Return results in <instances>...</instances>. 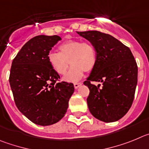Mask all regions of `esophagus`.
Returning a JSON list of instances; mask_svg holds the SVG:
<instances>
[{
	"label": "esophagus",
	"mask_w": 149,
	"mask_h": 149,
	"mask_svg": "<svg viewBox=\"0 0 149 149\" xmlns=\"http://www.w3.org/2000/svg\"><path fill=\"white\" fill-rule=\"evenodd\" d=\"M81 84H82V83H81V82H79V83L76 82V83H74V84H73V85H74V88H76V89H77V88H79V87L81 86Z\"/></svg>",
	"instance_id": "esophagus-1"
}]
</instances>
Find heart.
Here are the masks:
<instances>
[{
	"label": "heart",
	"instance_id": "b5f03b06",
	"mask_svg": "<svg viewBox=\"0 0 149 149\" xmlns=\"http://www.w3.org/2000/svg\"><path fill=\"white\" fill-rule=\"evenodd\" d=\"M59 53L48 55V61L53 70L58 75H65L72 65L64 79L68 81H77L84 72H91L95 68L97 60L96 48L89 41L69 40L58 47Z\"/></svg>",
	"mask_w": 149,
	"mask_h": 149
}]
</instances>
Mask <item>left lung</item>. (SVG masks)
Instances as JSON below:
<instances>
[{
	"label": "left lung",
	"instance_id": "8db88e82",
	"mask_svg": "<svg viewBox=\"0 0 149 149\" xmlns=\"http://www.w3.org/2000/svg\"><path fill=\"white\" fill-rule=\"evenodd\" d=\"M94 46L97 60L84 84L90 93V112L105 123L116 122L126 114L134 98L137 65L131 49L112 36L100 31L76 32ZM91 81L102 83L97 86Z\"/></svg>",
	"mask_w": 149,
	"mask_h": 149
}]
</instances>
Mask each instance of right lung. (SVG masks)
Listing matches in <instances>:
<instances>
[{
    "instance_id": "right-lung-1",
    "label": "right lung",
    "mask_w": 149,
    "mask_h": 149,
    "mask_svg": "<svg viewBox=\"0 0 149 149\" xmlns=\"http://www.w3.org/2000/svg\"><path fill=\"white\" fill-rule=\"evenodd\" d=\"M58 36H38L25 44L12 63L9 84L18 109L33 123L50 125L62 119L74 92L73 83L59 82L48 61Z\"/></svg>"
}]
</instances>
